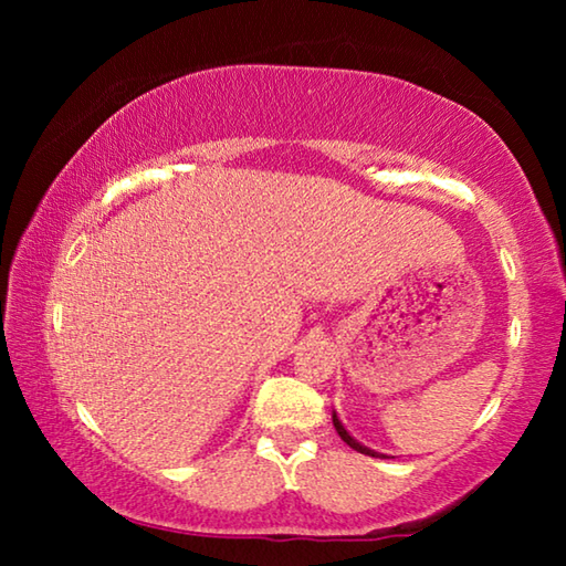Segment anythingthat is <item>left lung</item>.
I'll return each mask as SVG.
<instances>
[{
  "label": "left lung",
  "instance_id": "obj_1",
  "mask_svg": "<svg viewBox=\"0 0 566 566\" xmlns=\"http://www.w3.org/2000/svg\"><path fill=\"white\" fill-rule=\"evenodd\" d=\"M332 421H334V429H337V434H339V437L344 439V442H347L352 449H357V452H361V454H369V457H381V454H377V452H375V449H369V447L359 444L357 439H354V437L347 432V429H344V424H342V421L337 419V411H334V415H332Z\"/></svg>",
  "mask_w": 566,
  "mask_h": 566
}]
</instances>
